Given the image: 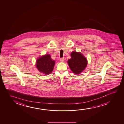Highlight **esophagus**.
Segmentation results:
<instances>
[{
	"instance_id": "1",
	"label": "esophagus",
	"mask_w": 124,
	"mask_h": 124,
	"mask_svg": "<svg viewBox=\"0 0 124 124\" xmlns=\"http://www.w3.org/2000/svg\"><path fill=\"white\" fill-rule=\"evenodd\" d=\"M60 61H61V62H63L64 61V58H61V59H60Z\"/></svg>"
}]
</instances>
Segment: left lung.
I'll return each instance as SVG.
<instances>
[{"mask_svg":"<svg viewBox=\"0 0 124 124\" xmlns=\"http://www.w3.org/2000/svg\"><path fill=\"white\" fill-rule=\"evenodd\" d=\"M71 58L68 60L70 69L74 74H80L87 65L86 58L81 53L75 51L71 53Z\"/></svg>","mask_w":124,"mask_h":124,"instance_id":"left-lung-1","label":"left lung"}]
</instances>
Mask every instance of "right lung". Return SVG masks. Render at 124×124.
I'll return each mask as SVG.
<instances>
[{
	"mask_svg": "<svg viewBox=\"0 0 124 124\" xmlns=\"http://www.w3.org/2000/svg\"><path fill=\"white\" fill-rule=\"evenodd\" d=\"M55 61L52 59L51 55L46 54L38 58L36 62L38 70L44 75H49L53 71Z\"/></svg>",
	"mask_w": 124,
	"mask_h": 124,
	"instance_id": "right-lung-1",
	"label": "right lung"
}]
</instances>
